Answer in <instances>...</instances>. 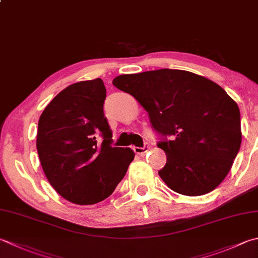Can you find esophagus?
<instances>
[{"mask_svg": "<svg viewBox=\"0 0 258 258\" xmlns=\"http://www.w3.org/2000/svg\"><path fill=\"white\" fill-rule=\"evenodd\" d=\"M133 150H134V152L136 153V154H144V153H146L149 151V145H144L143 148H139V146H134L133 148Z\"/></svg>", "mask_w": 258, "mask_h": 258, "instance_id": "esophagus-1", "label": "esophagus"}]
</instances>
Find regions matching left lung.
Returning <instances> with one entry per match:
<instances>
[{
  "instance_id": "1",
  "label": "left lung",
  "mask_w": 258,
  "mask_h": 258,
  "mask_svg": "<svg viewBox=\"0 0 258 258\" xmlns=\"http://www.w3.org/2000/svg\"><path fill=\"white\" fill-rule=\"evenodd\" d=\"M113 85L138 100L162 136L158 148L166 163L159 175L171 190L195 197L223 182L239 151L241 130L238 106L219 85L166 68L120 75Z\"/></svg>"
}]
</instances>
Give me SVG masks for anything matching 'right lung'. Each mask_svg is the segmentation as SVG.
<instances>
[{"label": "right lung", "instance_id": "add662e5", "mask_svg": "<svg viewBox=\"0 0 258 258\" xmlns=\"http://www.w3.org/2000/svg\"><path fill=\"white\" fill-rule=\"evenodd\" d=\"M105 98L100 78L76 83L55 96L39 118L37 150L43 172L70 203L94 205L107 198L134 160L133 150L112 146Z\"/></svg>", "mask_w": 258, "mask_h": 258}]
</instances>
